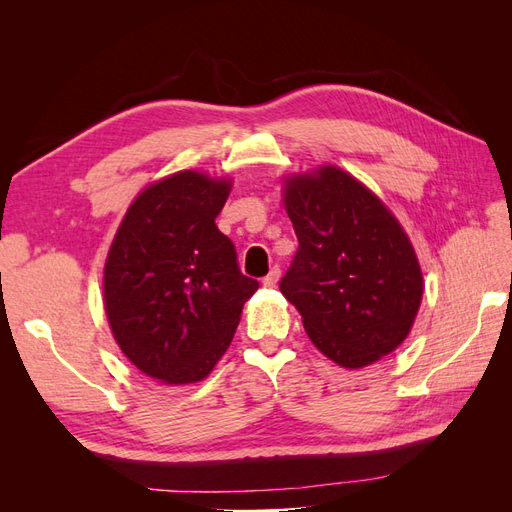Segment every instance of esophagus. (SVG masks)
Returning <instances> with one entry per match:
<instances>
[{
  "label": "esophagus",
  "instance_id": "34e87169",
  "mask_svg": "<svg viewBox=\"0 0 512 512\" xmlns=\"http://www.w3.org/2000/svg\"><path fill=\"white\" fill-rule=\"evenodd\" d=\"M280 275H282V271H280V267H273L265 277H262V286H267V288H273L277 282H280Z\"/></svg>",
  "mask_w": 512,
  "mask_h": 512
}]
</instances>
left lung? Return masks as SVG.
I'll list each match as a JSON object with an SVG mask.
<instances>
[{
    "label": "left lung",
    "instance_id": "left-lung-1",
    "mask_svg": "<svg viewBox=\"0 0 512 512\" xmlns=\"http://www.w3.org/2000/svg\"><path fill=\"white\" fill-rule=\"evenodd\" d=\"M284 203L299 250L280 290L314 346L350 369L393 352L423 297L421 267L393 213L335 166L288 179Z\"/></svg>",
    "mask_w": 512,
    "mask_h": 512
}]
</instances>
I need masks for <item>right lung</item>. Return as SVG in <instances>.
I'll use <instances>...</instances> for the list:
<instances>
[{
	"label": "right lung",
	"mask_w": 512,
	"mask_h": 512,
	"mask_svg": "<svg viewBox=\"0 0 512 512\" xmlns=\"http://www.w3.org/2000/svg\"><path fill=\"white\" fill-rule=\"evenodd\" d=\"M228 181L183 170L130 205L104 267V307L123 354L166 384L203 380L258 282L215 226Z\"/></svg>",
	"instance_id": "add662e5"
}]
</instances>
